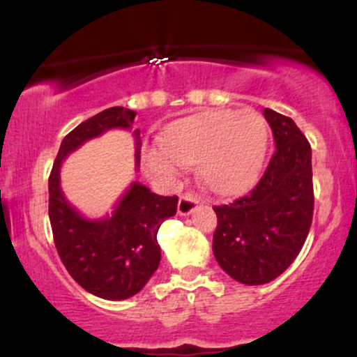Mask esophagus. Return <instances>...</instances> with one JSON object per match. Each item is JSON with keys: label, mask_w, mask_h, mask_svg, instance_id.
I'll return each mask as SVG.
<instances>
[{"label": "esophagus", "mask_w": 357, "mask_h": 357, "mask_svg": "<svg viewBox=\"0 0 357 357\" xmlns=\"http://www.w3.org/2000/svg\"><path fill=\"white\" fill-rule=\"evenodd\" d=\"M199 203V198L196 195H192V192H184L181 195V198H179V204H178V213L179 215L186 216L190 215L196 210V204Z\"/></svg>", "instance_id": "1"}]
</instances>
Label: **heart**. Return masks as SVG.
Returning a JSON list of instances; mask_svg holds the SVG:
<instances>
[{"mask_svg":"<svg viewBox=\"0 0 357 357\" xmlns=\"http://www.w3.org/2000/svg\"><path fill=\"white\" fill-rule=\"evenodd\" d=\"M268 136L267 121L255 110H206L167 126L161 142L144 151V165L155 176L176 179L186 165L198 162L208 190L240 195L260 174Z\"/></svg>","mask_w":357,"mask_h":357,"instance_id":"1","label":"heart"}]
</instances>
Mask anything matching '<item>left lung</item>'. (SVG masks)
I'll return each instance as SVG.
<instances>
[{
	"label": "left lung",
	"mask_w": 357,
	"mask_h": 357,
	"mask_svg": "<svg viewBox=\"0 0 357 357\" xmlns=\"http://www.w3.org/2000/svg\"><path fill=\"white\" fill-rule=\"evenodd\" d=\"M275 153L260 181L233 203L213 206L218 218L213 253L220 267L247 285L268 284L296 260L314 215L312 151L290 117L272 109Z\"/></svg>",
	"instance_id": "8db88e82"
}]
</instances>
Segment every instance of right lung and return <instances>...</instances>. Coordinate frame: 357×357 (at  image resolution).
Segmentation results:
<instances>
[{
    "mask_svg": "<svg viewBox=\"0 0 357 357\" xmlns=\"http://www.w3.org/2000/svg\"><path fill=\"white\" fill-rule=\"evenodd\" d=\"M136 112L110 107L87 119L61 141L48 178V216L56 252L73 280L93 296L122 301L136 296L161 261L158 230L178 211V196H159L132 183L104 220H87L73 210L60 190V167L72 151L107 129H127ZM139 144V130H136ZM139 149L136 159L139 162Z\"/></svg>",
    "mask_w": 357,
    "mask_h": 357,
    "instance_id": "1",
    "label": "right lung"
}]
</instances>
